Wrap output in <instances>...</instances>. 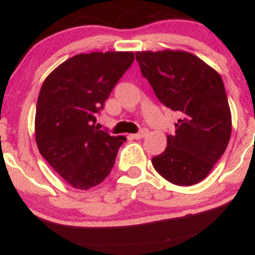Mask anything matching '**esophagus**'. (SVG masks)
Listing matches in <instances>:
<instances>
[{"instance_id":"34e87169","label":"esophagus","mask_w":255,"mask_h":255,"mask_svg":"<svg viewBox=\"0 0 255 255\" xmlns=\"http://www.w3.org/2000/svg\"><path fill=\"white\" fill-rule=\"evenodd\" d=\"M147 133H148V131H147L145 128V130H141L138 133H132V135H130V136H131V138H135V140H140V138H143L145 136H147Z\"/></svg>"}]
</instances>
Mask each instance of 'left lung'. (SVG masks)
I'll use <instances>...</instances> for the list:
<instances>
[{
  "label": "left lung",
  "instance_id": "1",
  "mask_svg": "<svg viewBox=\"0 0 255 255\" xmlns=\"http://www.w3.org/2000/svg\"><path fill=\"white\" fill-rule=\"evenodd\" d=\"M136 60L158 101L180 117L164 152L152 158L154 169L175 185L201 182L224 154L232 131L221 76L182 50L137 51Z\"/></svg>",
  "mask_w": 255,
  "mask_h": 255
}]
</instances>
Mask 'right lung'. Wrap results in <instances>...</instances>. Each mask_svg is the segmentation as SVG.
Masks as SVG:
<instances>
[{"instance_id": "obj_1", "label": "right lung", "mask_w": 255, "mask_h": 255, "mask_svg": "<svg viewBox=\"0 0 255 255\" xmlns=\"http://www.w3.org/2000/svg\"><path fill=\"white\" fill-rule=\"evenodd\" d=\"M131 51L78 54L45 78L35 112V141L41 156L78 190L103 182L125 136L96 127V115L133 61Z\"/></svg>"}]
</instances>
